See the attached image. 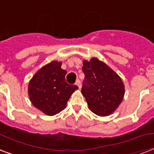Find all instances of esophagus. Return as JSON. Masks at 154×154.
<instances>
[{
	"mask_svg": "<svg viewBox=\"0 0 154 154\" xmlns=\"http://www.w3.org/2000/svg\"><path fill=\"white\" fill-rule=\"evenodd\" d=\"M75 85H77L79 89H81V87H82V84H81V82H80L79 80H77V82H76V83H75Z\"/></svg>",
	"mask_w": 154,
	"mask_h": 154,
	"instance_id": "obj_1",
	"label": "esophagus"
}]
</instances>
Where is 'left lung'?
Here are the masks:
<instances>
[{"label": "left lung", "instance_id": "1", "mask_svg": "<svg viewBox=\"0 0 154 154\" xmlns=\"http://www.w3.org/2000/svg\"><path fill=\"white\" fill-rule=\"evenodd\" d=\"M82 70L85 79L82 94L89 109L97 116L111 115L124 99L125 88L121 77L97 57L83 60Z\"/></svg>", "mask_w": 154, "mask_h": 154}]
</instances>
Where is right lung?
Listing matches in <instances>:
<instances>
[{"label":"right lung","mask_w":154,"mask_h":154,"mask_svg":"<svg viewBox=\"0 0 154 154\" xmlns=\"http://www.w3.org/2000/svg\"><path fill=\"white\" fill-rule=\"evenodd\" d=\"M62 62L45 64L35 72L28 85V95L35 107L47 116H55L63 111L70 96L78 89L65 81L67 72Z\"/></svg>","instance_id":"1"}]
</instances>
